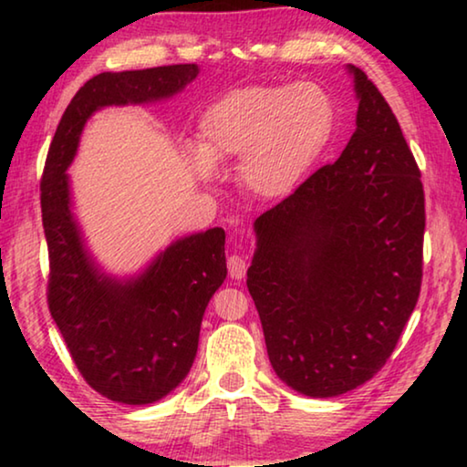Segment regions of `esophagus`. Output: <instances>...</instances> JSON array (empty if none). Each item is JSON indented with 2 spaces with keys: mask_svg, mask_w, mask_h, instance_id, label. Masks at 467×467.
I'll use <instances>...</instances> for the list:
<instances>
[{
  "mask_svg": "<svg viewBox=\"0 0 467 467\" xmlns=\"http://www.w3.org/2000/svg\"><path fill=\"white\" fill-rule=\"evenodd\" d=\"M226 264H228V274H231V278L234 280L244 278V272H247V262H244V257L231 255Z\"/></svg>",
  "mask_w": 467,
  "mask_h": 467,
  "instance_id": "1",
  "label": "esophagus"
}]
</instances>
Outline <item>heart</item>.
Segmentation results:
<instances>
[{
    "label": "heart",
    "mask_w": 467,
    "mask_h": 467,
    "mask_svg": "<svg viewBox=\"0 0 467 467\" xmlns=\"http://www.w3.org/2000/svg\"><path fill=\"white\" fill-rule=\"evenodd\" d=\"M336 130V107L313 82L257 84L226 92L197 125L193 169L214 175V162L239 158V177L262 200H280L303 183Z\"/></svg>",
    "instance_id": "1"
}]
</instances>
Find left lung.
<instances>
[{"instance_id":"left-lung-1","label":"left lung","mask_w":467,"mask_h":467,"mask_svg":"<svg viewBox=\"0 0 467 467\" xmlns=\"http://www.w3.org/2000/svg\"><path fill=\"white\" fill-rule=\"evenodd\" d=\"M350 72L357 131L336 162L257 218L247 272L275 375L311 398L383 368L422 284L420 169L383 94Z\"/></svg>"}]
</instances>
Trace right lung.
<instances>
[{
	"instance_id": "add662e5",
	"label": "right lung",
	"mask_w": 467,
	"mask_h": 467,
	"mask_svg": "<svg viewBox=\"0 0 467 467\" xmlns=\"http://www.w3.org/2000/svg\"><path fill=\"white\" fill-rule=\"evenodd\" d=\"M195 76L197 66L181 63L90 78L67 105L47 152L41 177L47 303L84 381L121 404H152L189 373L203 311L226 278V234L210 228L185 236L138 280H110L84 251L69 212L66 169L94 110L171 97Z\"/></svg>"
}]
</instances>
